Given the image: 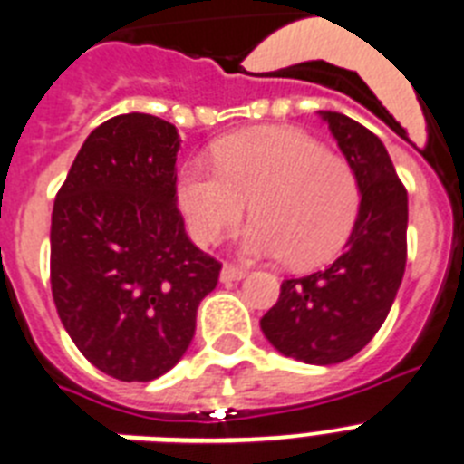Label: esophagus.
<instances>
[{
    "instance_id": "34e87169",
    "label": "esophagus",
    "mask_w": 464,
    "mask_h": 464,
    "mask_svg": "<svg viewBox=\"0 0 464 464\" xmlns=\"http://www.w3.org/2000/svg\"><path fill=\"white\" fill-rule=\"evenodd\" d=\"M241 278H246V269L235 267V265H225V267L220 269V281L223 283L241 281Z\"/></svg>"
}]
</instances>
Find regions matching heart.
<instances>
[{
    "label": "heart",
    "mask_w": 464,
    "mask_h": 464,
    "mask_svg": "<svg viewBox=\"0 0 464 464\" xmlns=\"http://www.w3.org/2000/svg\"><path fill=\"white\" fill-rule=\"evenodd\" d=\"M213 165L190 162L179 174V207L192 237L216 241L244 216L239 244L253 257L315 267L337 256L360 211L353 167L302 130L260 125L213 146Z\"/></svg>",
    "instance_id": "1"
}]
</instances>
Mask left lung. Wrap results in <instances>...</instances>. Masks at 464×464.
I'll return each instance as SVG.
<instances>
[{"label":"left lung","instance_id":"1","mask_svg":"<svg viewBox=\"0 0 464 464\" xmlns=\"http://www.w3.org/2000/svg\"><path fill=\"white\" fill-rule=\"evenodd\" d=\"M360 183V211L343 253L323 272L281 283L262 315L267 342L285 358L337 364L372 342L407 267V190L383 141L353 118L318 111Z\"/></svg>","mask_w":464,"mask_h":464}]
</instances>
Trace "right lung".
<instances>
[{
	"label": "right lung",
	"mask_w": 464,
	"mask_h": 464,
	"mask_svg": "<svg viewBox=\"0 0 464 464\" xmlns=\"http://www.w3.org/2000/svg\"><path fill=\"white\" fill-rule=\"evenodd\" d=\"M181 137L150 113L94 127L53 204L51 288L81 353L121 381L167 374L195 337L220 262L176 208Z\"/></svg>",
	"instance_id": "add662e5"
}]
</instances>
